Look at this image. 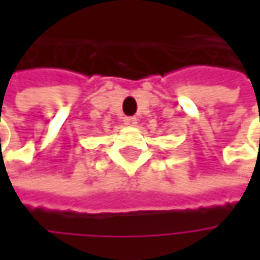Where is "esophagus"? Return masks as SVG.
Segmentation results:
<instances>
[{
    "label": "esophagus",
    "mask_w": 260,
    "mask_h": 260,
    "mask_svg": "<svg viewBox=\"0 0 260 260\" xmlns=\"http://www.w3.org/2000/svg\"><path fill=\"white\" fill-rule=\"evenodd\" d=\"M124 124L128 125V127H133V125L137 124V118L136 117H125Z\"/></svg>",
    "instance_id": "obj_1"
}]
</instances>
